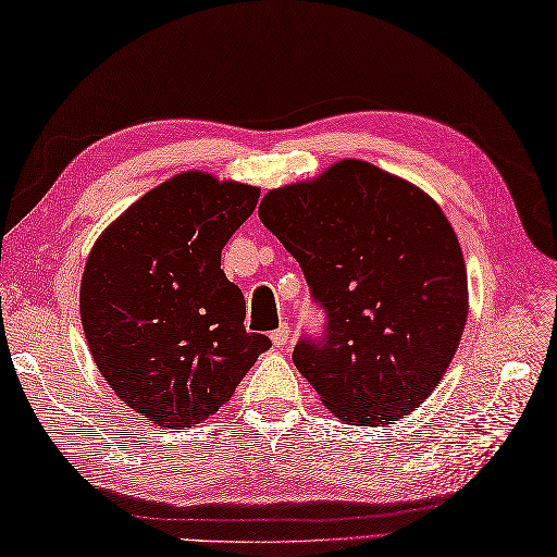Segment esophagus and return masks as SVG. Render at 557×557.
<instances>
[{"mask_svg": "<svg viewBox=\"0 0 557 557\" xmlns=\"http://www.w3.org/2000/svg\"><path fill=\"white\" fill-rule=\"evenodd\" d=\"M270 339H272V345L275 347H287V342H289V325L287 323H282L275 333L270 335Z\"/></svg>", "mask_w": 557, "mask_h": 557, "instance_id": "34e87169", "label": "esophagus"}]
</instances>
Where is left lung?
Listing matches in <instances>:
<instances>
[{
	"instance_id": "1",
	"label": "left lung",
	"mask_w": 557,
	"mask_h": 557,
	"mask_svg": "<svg viewBox=\"0 0 557 557\" xmlns=\"http://www.w3.org/2000/svg\"><path fill=\"white\" fill-rule=\"evenodd\" d=\"M258 218L299 260L327 313L323 345L292 359L337 419L407 417L441 383L469 313L467 265L445 212L363 160L272 188Z\"/></svg>"
}]
</instances>
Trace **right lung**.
<instances>
[{"label":"right lung","instance_id":"obj_1","mask_svg":"<svg viewBox=\"0 0 557 557\" xmlns=\"http://www.w3.org/2000/svg\"><path fill=\"white\" fill-rule=\"evenodd\" d=\"M260 188L188 170L150 188L92 244L81 323L126 407L188 429L230 401L270 339L246 333L242 289L220 268Z\"/></svg>","mask_w":557,"mask_h":557}]
</instances>
